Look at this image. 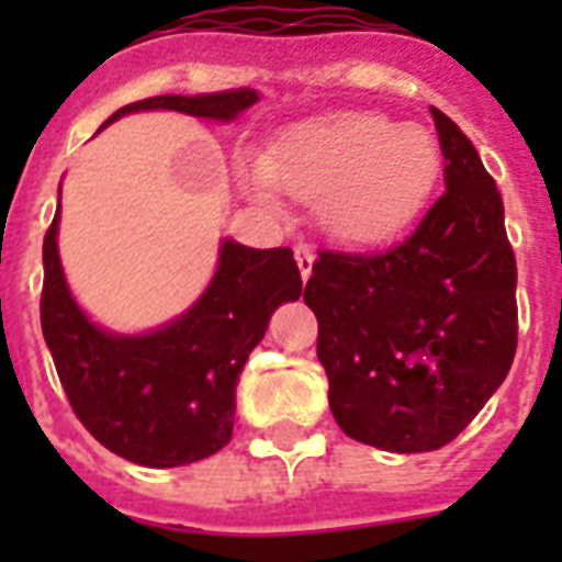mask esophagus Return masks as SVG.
Listing matches in <instances>:
<instances>
[{
  "mask_svg": "<svg viewBox=\"0 0 562 562\" xmlns=\"http://www.w3.org/2000/svg\"><path fill=\"white\" fill-rule=\"evenodd\" d=\"M294 259H297V268L303 273V280H308V273H312V262H315V247L306 245V241H300L294 247Z\"/></svg>",
  "mask_w": 562,
  "mask_h": 562,
  "instance_id": "1",
  "label": "esophagus"
}]
</instances>
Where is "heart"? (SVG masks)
Wrapping results in <instances>:
<instances>
[{
    "instance_id": "1",
    "label": "heart",
    "mask_w": 562,
    "mask_h": 562,
    "mask_svg": "<svg viewBox=\"0 0 562 562\" xmlns=\"http://www.w3.org/2000/svg\"><path fill=\"white\" fill-rule=\"evenodd\" d=\"M265 171L294 198H324L338 236L379 241L417 218L440 175V148L426 127H400L379 113H333L285 136ZM254 189L265 194L262 180Z\"/></svg>"
}]
</instances>
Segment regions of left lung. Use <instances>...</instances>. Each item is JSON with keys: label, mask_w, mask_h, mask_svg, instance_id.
<instances>
[{"label": "left lung", "mask_w": 562, "mask_h": 562, "mask_svg": "<svg viewBox=\"0 0 562 562\" xmlns=\"http://www.w3.org/2000/svg\"><path fill=\"white\" fill-rule=\"evenodd\" d=\"M446 192L375 254L317 250L306 300L341 431L384 452H435L470 426L516 356V256L475 145L431 108Z\"/></svg>", "instance_id": "8db88e82"}]
</instances>
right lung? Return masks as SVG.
<instances>
[{
    "mask_svg": "<svg viewBox=\"0 0 562 562\" xmlns=\"http://www.w3.org/2000/svg\"><path fill=\"white\" fill-rule=\"evenodd\" d=\"M254 101V90L154 95L125 104L104 125L136 110L236 119ZM57 218L60 203L43 238L40 324L75 417L104 449L157 470L224 449L233 437L238 373L273 308L303 291L291 247L254 250L224 241L215 280L187 315L151 335L119 338L75 306L57 256Z\"/></svg>",
    "mask_w": 562,
    "mask_h": 562,
    "instance_id": "obj_1",
    "label": "right lung"
}]
</instances>
